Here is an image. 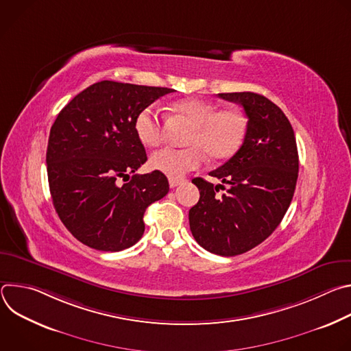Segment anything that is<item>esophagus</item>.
Returning a JSON list of instances; mask_svg holds the SVG:
<instances>
[{
    "mask_svg": "<svg viewBox=\"0 0 351 351\" xmlns=\"http://www.w3.org/2000/svg\"><path fill=\"white\" fill-rule=\"evenodd\" d=\"M183 180L182 179H169V186L173 189V187H178L179 184H182Z\"/></svg>",
    "mask_w": 351,
    "mask_h": 351,
    "instance_id": "obj_1",
    "label": "esophagus"
}]
</instances>
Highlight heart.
Masks as SVG:
<instances>
[{
  "instance_id": "b5f03b06",
  "label": "heart",
  "mask_w": 351,
  "mask_h": 351,
  "mask_svg": "<svg viewBox=\"0 0 351 351\" xmlns=\"http://www.w3.org/2000/svg\"><path fill=\"white\" fill-rule=\"evenodd\" d=\"M173 110L193 126L186 140L190 147L182 149L165 147L149 158L153 169L171 179H180L197 169L203 164L204 154L214 161L230 158L244 141L247 122L237 110L218 111L214 103L199 98L182 99L173 106ZM134 132L145 145L156 147L161 143L162 123L153 107H147L136 115Z\"/></svg>"
}]
</instances>
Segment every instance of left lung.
I'll use <instances>...</instances> for the list:
<instances>
[{
    "instance_id": "obj_1",
    "label": "left lung",
    "mask_w": 351,
    "mask_h": 351,
    "mask_svg": "<svg viewBox=\"0 0 351 351\" xmlns=\"http://www.w3.org/2000/svg\"><path fill=\"white\" fill-rule=\"evenodd\" d=\"M218 95L243 107L247 130L237 153L210 172L222 184L193 179L199 199L189 211V222L207 252L233 257L263 243L279 226L294 194L298 154L293 128L271 99L252 91ZM219 188L227 190L221 196Z\"/></svg>"
}]
</instances>
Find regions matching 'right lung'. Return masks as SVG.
<instances>
[{
	"instance_id": "right-lung-1",
	"label": "right lung",
	"mask_w": 351,
	"mask_h": 351,
	"mask_svg": "<svg viewBox=\"0 0 351 351\" xmlns=\"http://www.w3.org/2000/svg\"><path fill=\"white\" fill-rule=\"evenodd\" d=\"M172 88L103 80L79 93L49 130L47 173L66 229L99 252H121L144 233L145 208L165 197L164 173H134L145 161L136 115ZM133 173L121 186L117 180Z\"/></svg>"
}]
</instances>
